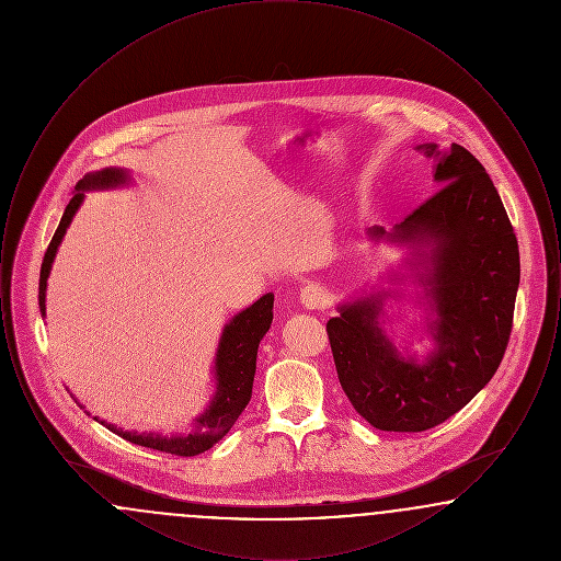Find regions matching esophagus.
Instances as JSON below:
<instances>
[{
  "label": "esophagus",
  "mask_w": 561,
  "mask_h": 561,
  "mask_svg": "<svg viewBox=\"0 0 561 561\" xmlns=\"http://www.w3.org/2000/svg\"><path fill=\"white\" fill-rule=\"evenodd\" d=\"M300 302L305 309L316 311V309H323L328 305V294L325 290L318 286V284H309L300 290Z\"/></svg>",
  "instance_id": "34e87169"
}]
</instances>
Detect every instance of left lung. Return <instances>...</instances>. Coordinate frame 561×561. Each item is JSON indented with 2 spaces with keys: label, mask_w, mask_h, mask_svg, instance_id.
Instances as JSON below:
<instances>
[{
  "label": "left lung",
  "mask_w": 561,
  "mask_h": 561,
  "mask_svg": "<svg viewBox=\"0 0 561 561\" xmlns=\"http://www.w3.org/2000/svg\"><path fill=\"white\" fill-rule=\"evenodd\" d=\"M416 151L433 158L437 193L391 231L370 227L373 243L405 248L389 284L412 279L423 294L425 332L433 348L419 359L385 330V300L401 296L373 288L343 300L325 330L348 401L373 427L427 431L473 400L501 366L507 348L519 250L501 195L465 147L435 142Z\"/></svg>",
  "instance_id": "1"
}]
</instances>
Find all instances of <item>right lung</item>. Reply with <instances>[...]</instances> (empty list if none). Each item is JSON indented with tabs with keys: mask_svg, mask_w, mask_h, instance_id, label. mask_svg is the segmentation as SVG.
I'll use <instances>...</instances> for the list:
<instances>
[{
	"mask_svg": "<svg viewBox=\"0 0 561 561\" xmlns=\"http://www.w3.org/2000/svg\"><path fill=\"white\" fill-rule=\"evenodd\" d=\"M133 183V174L126 168H103L99 172H90L76 185V193L67 204L65 214L58 222L53 241L46 250L42 271H39V313L46 318V288L48 277L53 271L54 259L58 245L65 238L73 216L80 210L85 197V191H108V188L128 187ZM273 321V293L263 294L254 305L245 307L238 316L225 323L216 355H214V393L206 410L193 419V427L188 433H136L124 431L113 423L101 421L94 416L96 423L113 431L115 435L133 442L136 446H145L160 453L176 454V456H195V454L210 450L218 444L229 428L236 425L243 408L252 398V382L256 373V353L263 336L267 334ZM78 401V400H76ZM78 405H81L78 401ZM83 408V405H81Z\"/></svg>",
	"mask_w": 561,
	"mask_h": 561,
	"instance_id": "1",
	"label": "right lung"
}]
</instances>
